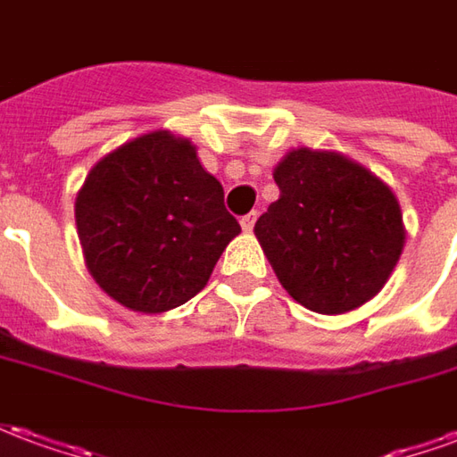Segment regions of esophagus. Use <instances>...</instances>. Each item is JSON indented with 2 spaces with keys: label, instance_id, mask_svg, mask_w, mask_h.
<instances>
[{
  "label": "esophagus",
  "instance_id": "obj_1",
  "mask_svg": "<svg viewBox=\"0 0 457 457\" xmlns=\"http://www.w3.org/2000/svg\"><path fill=\"white\" fill-rule=\"evenodd\" d=\"M254 222H257V212H247V215H242V220H239V225H242L245 232H252V229H254Z\"/></svg>",
  "mask_w": 457,
  "mask_h": 457
}]
</instances>
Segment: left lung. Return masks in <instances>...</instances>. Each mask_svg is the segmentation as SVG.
Instances as JSON below:
<instances>
[{
  "label": "left lung",
  "mask_w": 457,
  "mask_h": 457,
  "mask_svg": "<svg viewBox=\"0 0 457 457\" xmlns=\"http://www.w3.org/2000/svg\"><path fill=\"white\" fill-rule=\"evenodd\" d=\"M254 232L301 306L347 313L379 294L402 257V210L382 180L336 151H288Z\"/></svg>",
  "instance_id": "left-lung-1"
}]
</instances>
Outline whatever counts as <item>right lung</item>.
Listing matches in <instances>:
<instances>
[{"instance_id": "1", "label": "right lung", "mask_w": 457, "mask_h": 457, "mask_svg": "<svg viewBox=\"0 0 457 457\" xmlns=\"http://www.w3.org/2000/svg\"><path fill=\"white\" fill-rule=\"evenodd\" d=\"M75 222L95 281L141 313L190 301L239 235L220 180L170 131L144 134L97 161L75 198Z\"/></svg>"}]
</instances>
